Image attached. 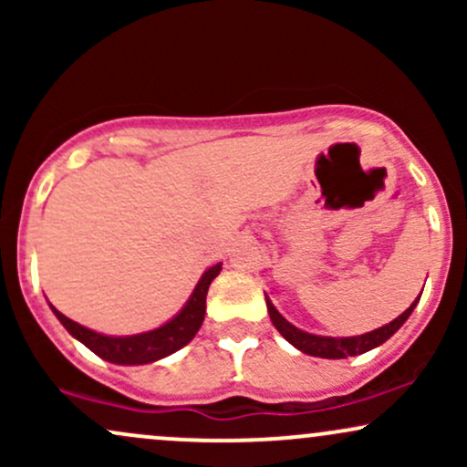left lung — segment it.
Masks as SVG:
<instances>
[{"label":"left lung","mask_w":467,"mask_h":467,"mask_svg":"<svg viewBox=\"0 0 467 467\" xmlns=\"http://www.w3.org/2000/svg\"><path fill=\"white\" fill-rule=\"evenodd\" d=\"M420 296L412 301V305L406 309L404 314H400L398 318L390 320L389 325L379 327V329L367 331V334H362V336H347V337L316 336V334H309V331L298 329V327H294L287 318H283V316L278 314V309L272 305L267 294H265V305H267V314H270L272 325L276 327L278 334L285 337L289 345H294L298 351L307 353V356L327 358V360H342V358L360 356V353H367V351L375 349V347L384 345V342H387L389 337L393 336L395 331H398L400 327L406 323V320H409L412 309H415L417 303H420Z\"/></svg>","instance_id":"obj_1"}]
</instances>
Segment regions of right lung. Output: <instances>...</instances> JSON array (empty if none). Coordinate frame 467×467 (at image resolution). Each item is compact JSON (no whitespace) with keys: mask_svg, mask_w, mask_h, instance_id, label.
<instances>
[{"mask_svg":"<svg viewBox=\"0 0 467 467\" xmlns=\"http://www.w3.org/2000/svg\"><path fill=\"white\" fill-rule=\"evenodd\" d=\"M222 272V264L211 265L203 272L200 281H197L195 289L189 296V301L184 303V307L171 320H166L164 325L155 327L151 331H142V334L133 336H107L99 334V331L88 329V327L74 323L67 316H63L57 307H52V312L58 318L69 336L77 337L78 342H83L89 351H94L96 356L103 358L107 362L122 364V367H136V364H151L162 360V358L171 356V353L180 351L182 347H186L195 337L197 331L203 323V314H206V294L211 283L215 281V276Z\"/></svg>","mask_w":467,"mask_h":467,"instance_id":"right-lung-1","label":"right lung"}]
</instances>
